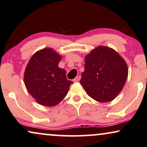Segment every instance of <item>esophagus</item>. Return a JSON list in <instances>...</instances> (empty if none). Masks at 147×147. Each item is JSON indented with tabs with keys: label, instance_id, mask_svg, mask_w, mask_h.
<instances>
[{
	"label": "esophagus",
	"instance_id": "1",
	"mask_svg": "<svg viewBox=\"0 0 147 147\" xmlns=\"http://www.w3.org/2000/svg\"><path fill=\"white\" fill-rule=\"evenodd\" d=\"M80 79H81V76H80V75H79V76H77V77H76V78H75V79L73 80V81H74V82H75V83L79 82V80H80Z\"/></svg>",
	"mask_w": 147,
	"mask_h": 147
}]
</instances>
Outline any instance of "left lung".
<instances>
[{"instance_id":"left-lung-1","label":"left lung","mask_w":147,"mask_h":147,"mask_svg":"<svg viewBox=\"0 0 147 147\" xmlns=\"http://www.w3.org/2000/svg\"><path fill=\"white\" fill-rule=\"evenodd\" d=\"M127 75L123 57L112 48L100 45L85 56L80 83L89 96L99 102H107L119 95Z\"/></svg>"}]
</instances>
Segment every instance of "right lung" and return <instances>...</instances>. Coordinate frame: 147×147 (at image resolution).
I'll return each mask as SVG.
<instances>
[{
  "label": "right lung",
  "instance_id": "obj_1",
  "mask_svg": "<svg viewBox=\"0 0 147 147\" xmlns=\"http://www.w3.org/2000/svg\"><path fill=\"white\" fill-rule=\"evenodd\" d=\"M61 59L53 49L45 48L33 54L26 67V87L40 105L53 107L67 95L72 81L67 79L65 70L58 67Z\"/></svg>",
  "mask_w": 147,
  "mask_h": 147
}]
</instances>
